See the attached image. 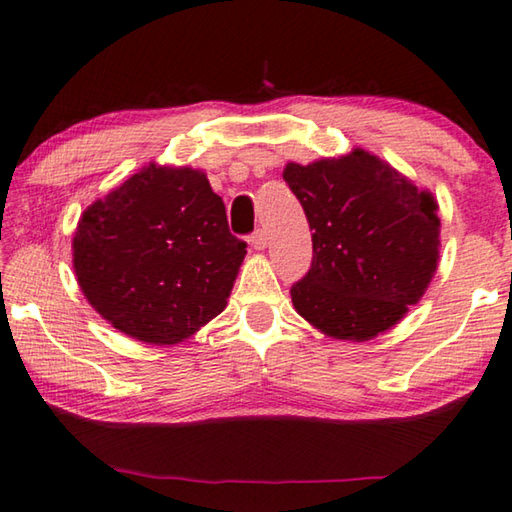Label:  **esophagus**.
<instances>
[{
  "label": "esophagus",
  "instance_id": "1",
  "mask_svg": "<svg viewBox=\"0 0 512 512\" xmlns=\"http://www.w3.org/2000/svg\"><path fill=\"white\" fill-rule=\"evenodd\" d=\"M250 244H253V248H257V250H264L268 246L266 230L264 228H257L253 235H250Z\"/></svg>",
  "mask_w": 512,
  "mask_h": 512
}]
</instances>
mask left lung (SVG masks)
<instances>
[{"label": "left lung", "mask_w": 512, "mask_h": 512, "mask_svg": "<svg viewBox=\"0 0 512 512\" xmlns=\"http://www.w3.org/2000/svg\"><path fill=\"white\" fill-rule=\"evenodd\" d=\"M284 181L313 230L311 268L291 286L295 311L340 340H369L421 300L439 259L436 201L365 150Z\"/></svg>", "instance_id": "8db88e82"}]
</instances>
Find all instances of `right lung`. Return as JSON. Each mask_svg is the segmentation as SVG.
Wrapping results in <instances>:
<instances>
[{
    "mask_svg": "<svg viewBox=\"0 0 512 512\" xmlns=\"http://www.w3.org/2000/svg\"><path fill=\"white\" fill-rule=\"evenodd\" d=\"M244 255L224 201L190 167H143L89 206L73 237L89 304L150 345H176L224 311Z\"/></svg>",
    "mask_w": 512,
    "mask_h": 512,
    "instance_id": "obj_1",
    "label": "right lung"
}]
</instances>
